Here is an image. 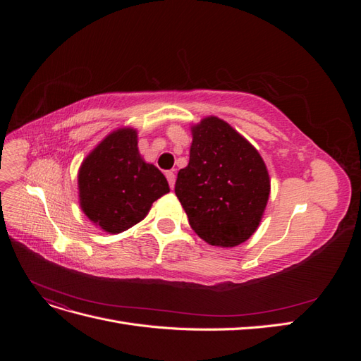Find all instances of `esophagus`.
<instances>
[{"label": "esophagus", "instance_id": "1", "mask_svg": "<svg viewBox=\"0 0 361 361\" xmlns=\"http://www.w3.org/2000/svg\"><path fill=\"white\" fill-rule=\"evenodd\" d=\"M166 178H167V180H169L170 188H173V187H174V180H176V174H174V171H167V173H166Z\"/></svg>", "mask_w": 361, "mask_h": 361}]
</instances>
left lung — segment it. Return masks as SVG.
<instances>
[{"label":"left lung","mask_w":361,"mask_h":361,"mask_svg":"<svg viewBox=\"0 0 361 361\" xmlns=\"http://www.w3.org/2000/svg\"><path fill=\"white\" fill-rule=\"evenodd\" d=\"M174 192L203 241L235 247L256 232L269 197V176L259 152L218 117L192 128L188 166Z\"/></svg>","instance_id":"obj_1"}]
</instances>
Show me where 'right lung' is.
<instances>
[{"mask_svg":"<svg viewBox=\"0 0 361 361\" xmlns=\"http://www.w3.org/2000/svg\"><path fill=\"white\" fill-rule=\"evenodd\" d=\"M78 188L84 214L110 233L140 223L170 191L166 176L138 154L137 130L130 128L114 130L84 159Z\"/></svg>","mask_w":361,"mask_h":361,"instance_id":"1","label":"right lung"}]
</instances>
